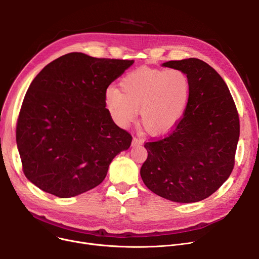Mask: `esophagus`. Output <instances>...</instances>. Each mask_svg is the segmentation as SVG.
Instances as JSON below:
<instances>
[{
  "label": "esophagus",
  "mask_w": 259,
  "mask_h": 259,
  "mask_svg": "<svg viewBox=\"0 0 259 259\" xmlns=\"http://www.w3.org/2000/svg\"><path fill=\"white\" fill-rule=\"evenodd\" d=\"M143 144V141L140 140V139H137V138H133L132 139V146L135 147V146H140Z\"/></svg>",
  "instance_id": "1"
}]
</instances>
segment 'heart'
<instances>
[{"mask_svg":"<svg viewBox=\"0 0 259 259\" xmlns=\"http://www.w3.org/2000/svg\"><path fill=\"white\" fill-rule=\"evenodd\" d=\"M120 90L108 88L104 104L118 127L137 118L151 134L171 130L184 116L191 97V84L179 69L137 68L121 78Z\"/></svg>","mask_w":259,"mask_h":259,"instance_id":"b5f03b06","label":"heart"}]
</instances>
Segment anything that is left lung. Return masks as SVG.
Returning <instances> with one entry per match:
<instances>
[{
    "label": "left lung",
    "mask_w": 259,
    "mask_h": 259,
    "mask_svg": "<svg viewBox=\"0 0 259 259\" xmlns=\"http://www.w3.org/2000/svg\"><path fill=\"white\" fill-rule=\"evenodd\" d=\"M161 66L187 74L191 97L173 131L145 144L148 157L141 176L162 198L197 202L217 191L233 170L238 113L225 80L207 63L191 58Z\"/></svg>",
    "instance_id": "1"
}]
</instances>
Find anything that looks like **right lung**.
Instances as JSON below:
<instances>
[{"label": "right lung", "mask_w": 259, "mask_h": 259, "mask_svg": "<svg viewBox=\"0 0 259 259\" xmlns=\"http://www.w3.org/2000/svg\"><path fill=\"white\" fill-rule=\"evenodd\" d=\"M134 61L71 52L45 66L26 92L17 124L24 174L61 198L99 186L131 135L114 124L104 104L108 86Z\"/></svg>", "instance_id": "add662e5"}]
</instances>
